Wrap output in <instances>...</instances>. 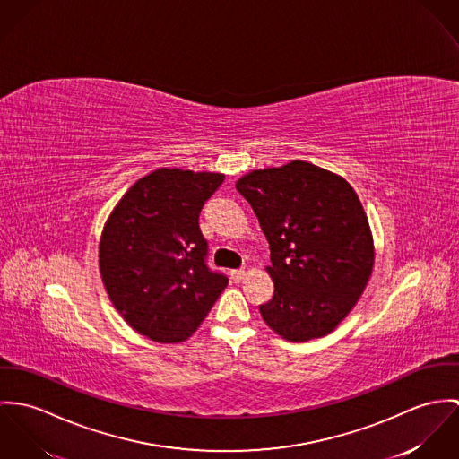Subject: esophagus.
<instances>
[{
  "label": "esophagus",
  "mask_w": 459,
  "mask_h": 459,
  "mask_svg": "<svg viewBox=\"0 0 459 459\" xmlns=\"http://www.w3.org/2000/svg\"><path fill=\"white\" fill-rule=\"evenodd\" d=\"M230 278H232L234 281H241V280L245 278V269H232V271H230Z\"/></svg>",
  "instance_id": "esophagus-1"
}]
</instances>
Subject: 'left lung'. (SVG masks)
I'll return each instance as SVG.
<instances>
[{"label":"left lung","mask_w":459,"mask_h":459,"mask_svg":"<svg viewBox=\"0 0 459 459\" xmlns=\"http://www.w3.org/2000/svg\"><path fill=\"white\" fill-rule=\"evenodd\" d=\"M269 243L273 299L264 322L289 342L329 334L356 306L373 239L354 188L307 161L254 170L236 183Z\"/></svg>","instance_id":"left-lung-1"}]
</instances>
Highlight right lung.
Returning <instances> with one entry per match:
<instances>
[{"mask_svg": "<svg viewBox=\"0 0 459 459\" xmlns=\"http://www.w3.org/2000/svg\"><path fill=\"white\" fill-rule=\"evenodd\" d=\"M223 174L158 169L139 179L103 229L100 273L121 316L160 343L190 338L229 278L207 265L199 216Z\"/></svg>", "mask_w": 459, "mask_h": 459, "instance_id": "add662e5", "label": "right lung"}]
</instances>
